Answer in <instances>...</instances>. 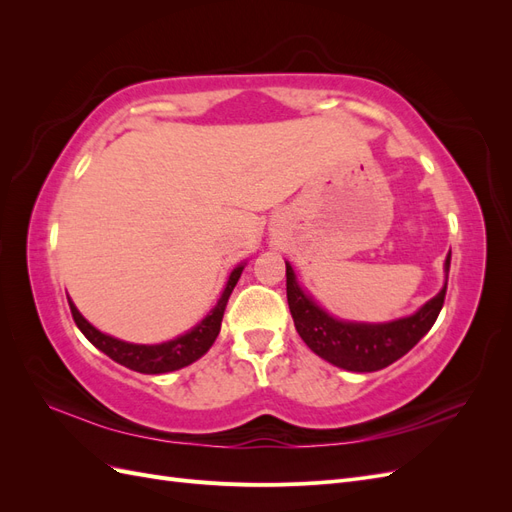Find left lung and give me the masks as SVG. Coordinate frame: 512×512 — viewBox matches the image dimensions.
<instances>
[{
	"label": "left lung",
	"mask_w": 512,
	"mask_h": 512,
	"mask_svg": "<svg viewBox=\"0 0 512 512\" xmlns=\"http://www.w3.org/2000/svg\"><path fill=\"white\" fill-rule=\"evenodd\" d=\"M448 269H451V252L444 260L446 280ZM446 280L436 297L406 318L391 322H352L335 318L320 307L312 294L301 288L290 262H286V297L297 333L320 359L348 371L384 369L421 342L444 305Z\"/></svg>",
	"instance_id": "1"
}]
</instances>
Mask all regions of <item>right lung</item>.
Returning <instances> with one entry per match:
<instances>
[{
  "mask_svg": "<svg viewBox=\"0 0 512 512\" xmlns=\"http://www.w3.org/2000/svg\"><path fill=\"white\" fill-rule=\"evenodd\" d=\"M243 269H245V262H241V265L232 269L222 297L218 299V303H215L211 312L196 324V327H192L188 333H183L175 339H170V342H162V344H130V342H123V339L113 337V335H106L83 318V314L76 309V305L72 303L70 297H68V303H70V312H72L76 327L81 329V333L98 350H102L106 356H111L115 363L128 367L132 371H138V374H168V371H175V369H181L185 365L198 361L200 356H203L213 346L215 337H218L220 327H222V318H224L228 297H230L232 288L237 286Z\"/></svg>",
  "mask_w": 512,
  "mask_h": 512,
  "instance_id": "right-lung-1",
  "label": "right lung"
}]
</instances>
